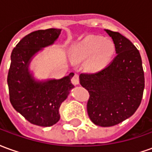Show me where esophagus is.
Here are the masks:
<instances>
[{
	"instance_id": "obj_1",
	"label": "esophagus",
	"mask_w": 152,
	"mask_h": 152,
	"mask_svg": "<svg viewBox=\"0 0 152 152\" xmlns=\"http://www.w3.org/2000/svg\"><path fill=\"white\" fill-rule=\"evenodd\" d=\"M72 82L73 85H79L80 84V80H79V76L78 75H75V76H73L72 78Z\"/></svg>"
}]
</instances>
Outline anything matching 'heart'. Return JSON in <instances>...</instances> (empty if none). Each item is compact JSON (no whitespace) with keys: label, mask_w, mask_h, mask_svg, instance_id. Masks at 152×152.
<instances>
[{"label":"heart","mask_w":152,"mask_h":152,"mask_svg":"<svg viewBox=\"0 0 152 152\" xmlns=\"http://www.w3.org/2000/svg\"><path fill=\"white\" fill-rule=\"evenodd\" d=\"M115 50L114 43L110 39L89 36L72 45L70 50V58L74 63L85 61V67L89 72H98L108 65Z\"/></svg>","instance_id":"1"}]
</instances>
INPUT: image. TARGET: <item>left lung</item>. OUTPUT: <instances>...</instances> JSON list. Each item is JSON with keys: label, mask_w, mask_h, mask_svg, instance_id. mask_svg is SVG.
<instances>
[{"label": "left lung", "mask_w": 152, "mask_h": 152, "mask_svg": "<svg viewBox=\"0 0 152 152\" xmlns=\"http://www.w3.org/2000/svg\"><path fill=\"white\" fill-rule=\"evenodd\" d=\"M115 44V58L95 73L80 75L89 91L87 112L96 125L110 127L134 114L142 99L145 79L139 51L119 32L105 29Z\"/></svg>", "instance_id": "8db88e82"}]
</instances>
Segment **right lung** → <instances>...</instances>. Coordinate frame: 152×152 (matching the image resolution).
<instances>
[{
	"mask_svg": "<svg viewBox=\"0 0 152 152\" xmlns=\"http://www.w3.org/2000/svg\"><path fill=\"white\" fill-rule=\"evenodd\" d=\"M61 29L38 30L25 36L11 53L7 83L13 107L30 123L42 127L56 124L59 107L74 88L71 79L74 73L61 79H35L29 69L31 60L44 48L53 45Z\"/></svg>",
	"mask_w": 152,
	"mask_h": 152,
	"instance_id": "add662e5",
	"label": "right lung"
}]
</instances>
